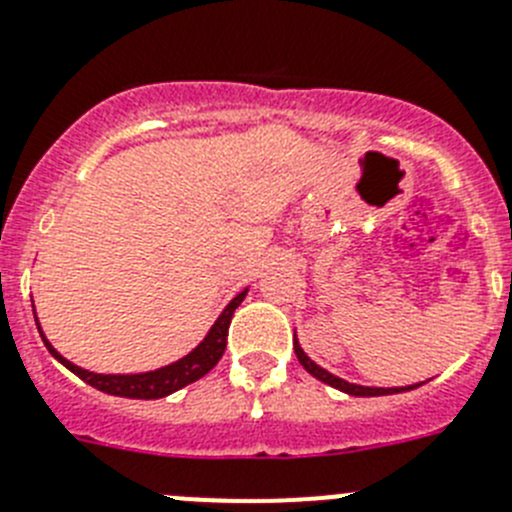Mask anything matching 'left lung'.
Returning <instances> with one entry per match:
<instances>
[{
    "label": "left lung",
    "instance_id": "obj_1",
    "mask_svg": "<svg viewBox=\"0 0 512 512\" xmlns=\"http://www.w3.org/2000/svg\"><path fill=\"white\" fill-rule=\"evenodd\" d=\"M293 349H296V357L298 362L303 365V370L308 372V375H313L316 380L326 382V385H331V388L342 390V393L347 395H354V398H375V395H393V393H405V390H416L418 385H423V382H416V385H405V388H370V385H357V382H347L342 380V377L331 375L329 370H324L321 365H316L311 357H308L306 352H303V347L298 344V339H293Z\"/></svg>",
    "mask_w": 512,
    "mask_h": 512
}]
</instances>
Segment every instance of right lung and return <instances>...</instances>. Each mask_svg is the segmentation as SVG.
<instances>
[{
	"mask_svg": "<svg viewBox=\"0 0 512 512\" xmlns=\"http://www.w3.org/2000/svg\"><path fill=\"white\" fill-rule=\"evenodd\" d=\"M247 296V288L242 293L232 298V301L224 306V311L219 313V319L211 324L209 334L201 339V344L191 349L186 357L176 359V362H170V365L158 367V370H150V372H135V375H101V372H91L84 370V367L73 365L63 357L53 344L48 342V336L43 334L40 329V321H38V331L43 336L45 347L48 352L53 354L63 367L78 375L84 382H89L91 388L101 390V393H109V395H119V398H137V400H155V398H165V395L176 393V390L186 388L191 382L201 380L209 370H214V365L222 359L224 349H227V331H229V321H232L234 311ZM35 311V306H32Z\"/></svg>",
	"mask_w": 512,
	"mask_h": 512,
	"instance_id": "add662e5",
	"label": "right lung"
}]
</instances>
